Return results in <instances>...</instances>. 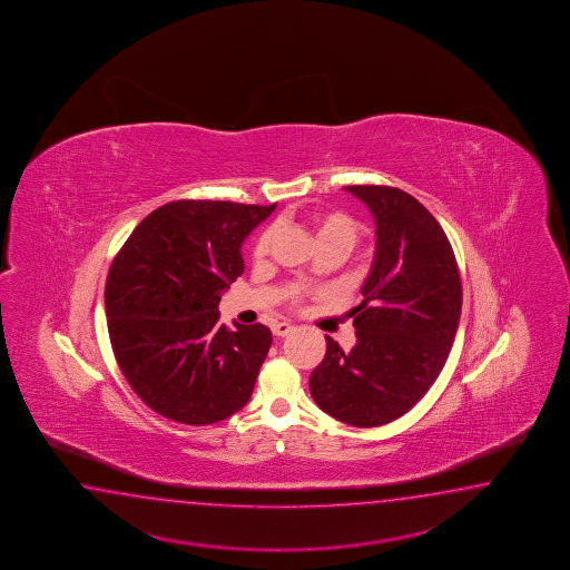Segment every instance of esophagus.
<instances>
[{
    "mask_svg": "<svg viewBox=\"0 0 570 570\" xmlns=\"http://www.w3.org/2000/svg\"><path fill=\"white\" fill-rule=\"evenodd\" d=\"M271 330H273V334L277 335V337H285V335H289L293 332V325L277 322V324H273Z\"/></svg>",
    "mask_w": 570,
    "mask_h": 570,
    "instance_id": "esophagus-1",
    "label": "esophagus"
}]
</instances>
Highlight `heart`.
Masks as SVG:
<instances>
[{"label":"heart","mask_w":570,"mask_h":570,"mask_svg":"<svg viewBox=\"0 0 570 570\" xmlns=\"http://www.w3.org/2000/svg\"><path fill=\"white\" fill-rule=\"evenodd\" d=\"M312 224L313 236L317 240L320 248L324 246H337L342 250H350L352 246L356 245L357 238H360V224L347 216L344 213H337V210H324V213H315L309 218ZM273 228H267L265 233H261V236L255 243L253 248V257L255 261L267 257L268 248L273 243ZM297 295V289H293V297Z\"/></svg>","instance_id":"1"}]
</instances>
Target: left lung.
Wrapping results in <instances>:
<instances>
[{
    "instance_id": "left-lung-1",
    "label": "left lung",
    "mask_w": 570,
    "mask_h": 570,
    "mask_svg": "<svg viewBox=\"0 0 570 570\" xmlns=\"http://www.w3.org/2000/svg\"><path fill=\"white\" fill-rule=\"evenodd\" d=\"M376 220V255L352 309L356 346L330 335L309 376L313 401L352 426L409 413L445 366L461 315L458 261L435 216L391 186H346Z\"/></svg>"
}]
</instances>
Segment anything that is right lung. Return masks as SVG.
<instances>
[{
  "mask_svg": "<svg viewBox=\"0 0 570 570\" xmlns=\"http://www.w3.org/2000/svg\"><path fill=\"white\" fill-rule=\"evenodd\" d=\"M277 208L178 200L147 216L112 258L105 312L112 354L135 394L184 424L245 406L273 342L263 324L228 330L218 302L245 261L240 245Z\"/></svg>",
  "mask_w": 570,
  "mask_h": 570,
  "instance_id": "right-lung-1",
  "label": "right lung"
}]
</instances>
